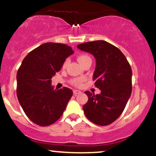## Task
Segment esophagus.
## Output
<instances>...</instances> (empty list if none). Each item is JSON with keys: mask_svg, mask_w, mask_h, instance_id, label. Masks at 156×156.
<instances>
[{"mask_svg": "<svg viewBox=\"0 0 156 156\" xmlns=\"http://www.w3.org/2000/svg\"><path fill=\"white\" fill-rule=\"evenodd\" d=\"M73 93H74L75 95H77V94H79L81 93V92H80V90H77V89H75L74 91H73Z\"/></svg>", "mask_w": 156, "mask_h": 156, "instance_id": "obj_1", "label": "esophagus"}]
</instances>
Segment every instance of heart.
<instances>
[{
  "instance_id": "obj_1",
  "label": "heart",
  "mask_w": 156,
  "mask_h": 156,
  "mask_svg": "<svg viewBox=\"0 0 156 156\" xmlns=\"http://www.w3.org/2000/svg\"><path fill=\"white\" fill-rule=\"evenodd\" d=\"M89 59H91L90 57L86 54H80L78 56V61L79 62V63L80 64H83L86 61L89 60ZM68 62H69L68 59H66L65 61H64V62L63 63V67H65L67 65ZM83 81H84V78H74V79H73L72 80H71V83H72L73 85L76 86V87H79V86L81 85L82 83H83Z\"/></svg>"
}]
</instances>
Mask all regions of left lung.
Segmentation results:
<instances>
[{"label":"left lung","instance_id":"8db88e82","mask_svg":"<svg viewBox=\"0 0 156 156\" xmlns=\"http://www.w3.org/2000/svg\"><path fill=\"white\" fill-rule=\"evenodd\" d=\"M96 59L93 75L94 86L100 94L86 91L88 102L83 106L87 119L94 124H112L121 115L132 92V70L120 50L103 40L88 42L77 45Z\"/></svg>","mask_w":156,"mask_h":156}]
</instances>
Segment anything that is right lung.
Instances as JSON below:
<instances>
[{
	"label": "right lung",
	"mask_w": 156,
	"mask_h": 156,
	"mask_svg": "<svg viewBox=\"0 0 156 156\" xmlns=\"http://www.w3.org/2000/svg\"><path fill=\"white\" fill-rule=\"evenodd\" d=\"M74 53L65 44L47 42L25 57L17 74V95L28 119L39 126L53 124L62 117L73 91L53 89L51 78Z\"/></svg>",
	"instance_id": "add662e5"
}]
</instances>
